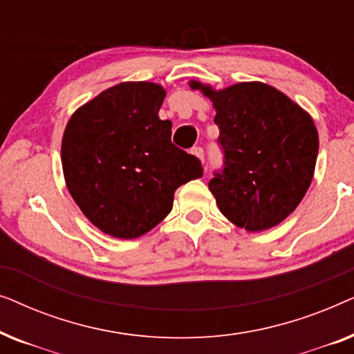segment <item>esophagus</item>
Wrapping results in <instances>:
<instances>
[{
    "label": "esophagus",
    "instance_id": "obj_1",
    "mask_svg": "<svg viewBox=\"0 0 354 354\" xmlns=\"http://www.w3.org/2000/svg\"><path fill=\"white\" fill-rule=\"evenodd\" d=\"M193 154H195L196 158H200L201 161H205V151H203V148H200V147H196V148H193V151H192Z\"/></svg>",
    "mask_w": 354,
    "mask_h": 354
}]
</instances>
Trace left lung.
Wrapping results in <instances>:
<instances>
[{
	"instance_id": "obj_1",
	"label": "left lung",
	"mask_w": 354,
	"mask_h": 354,
	"mask_svg": "<svg viewBox=\"0 0 354 354\" xmlns=\"http://www.w3.org/2000/svg\"><path fill=\"white\" fill-rule=\"evenodd\" d=\"M212 101L225 161L209 190L222 214L246 232L279 225L297 209L314 177L319 135L308 111L263 82L216 90L188 82Z\"/></svg>"
}]
</instances>
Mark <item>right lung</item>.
I'll list each match as a JSON object with an SVG mask.
<instances>
[{"label":"right lung","instance_id":"add662e5","mask_svg":"<svg viewBox=\"0 0 354 354\" xmlns=\"http://www.w3.org/2000/svg\"><path fill=\"white\" fill-rule=\"evenodd\" d=\"M166 90L122 82L71 115L61 143L66 187L86 219L114 239H138L172 209L174 193L203 176L159 119Z\"/></svg>","mask_w":354,"mask_h":354}]
</instances>
